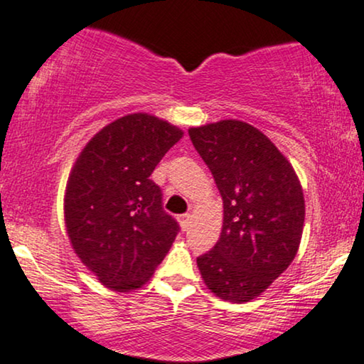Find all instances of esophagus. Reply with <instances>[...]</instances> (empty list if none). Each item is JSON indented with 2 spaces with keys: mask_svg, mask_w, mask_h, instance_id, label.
<instances>
[{
  "mask_svg": "<svg viewBox=\"0 0 364 364\" xmlns=\"http://www.w3.org/2000/svg\"><path fill=\"white\" fill-rule=\"evenodd\" d=\"M177 220H178V224H181L182 229H187L188 228V223H191V214L177 215Z\"/></svg>",
  "mask_w": 364,
  "mask_h": 364,
  "instance_id": "esophagus-1",
  "label": "esophagus"
}]
</instances>
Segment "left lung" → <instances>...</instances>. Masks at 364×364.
<instances>
[{
    "instance_id": "left-lung-1",
    "label": "left lung",
    "mask_w": 364,
    "mask_h": 364,
    "mask_svg": "<svg viewBox=\"0 0 364 364\" xmlns=\"http://www.w3.org/2000/svg\"><path fill=\"white\" fill-rule=\"evenodd\" d=\"M224 202L223 232L197 257L205 286L247 303L289 267L304 225V196L292 165L262 132L240 120L188 129Z\"/></svg>"
}]
</instances>
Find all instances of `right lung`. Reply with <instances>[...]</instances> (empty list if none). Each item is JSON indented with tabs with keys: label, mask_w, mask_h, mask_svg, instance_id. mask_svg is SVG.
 I'll return each mask as SVG.
<instances>
[{
	"label": "right lung",
	"mask_w": 364,
	"mask_h": 364,
	"mask_svg": "<svg viewBox=\"0 0 364 364\" xmlns=\"http://www.w3.org/2000/svg\"><path fill=\"white\" fill-rule=\"evenodd\" d=\"M182 135L157 117L132 113L103 127L73 165L65 193L70 242L113 291L145 284L181 230L150 176Z\"/></svg>",
	"instance_id": "1"
}]
</instances>
